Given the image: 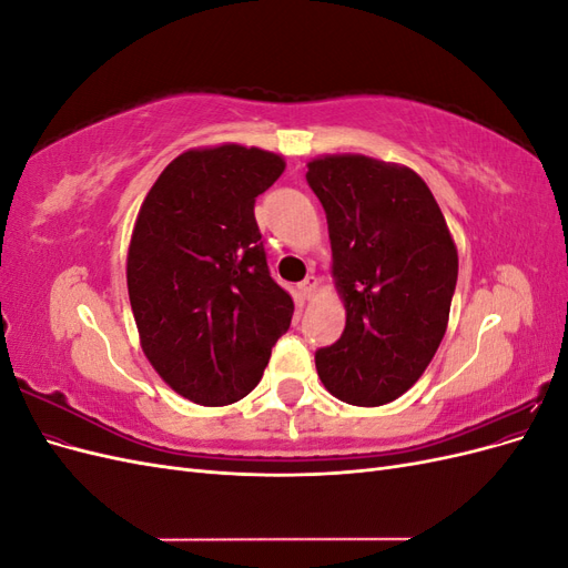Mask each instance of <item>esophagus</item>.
Returning <instances> with one entry per match:
<instances>
[{
	"label": "esophagus",
	"instance_id": "34e87169",
	"mask_svg": "<svg viewBox=\"0 0 568 568\" xmlns=\"http://www.w3.org/2000/svg\"><path fill=\"white\" fill-rule=\"evenodd\" d=\"M315 288H317V277H305L301 284H298V294H301V298H311L313 294H315Z\"/></svg>",
	"mask_w": 568,
	"mask_h": 568
}]
</instances>
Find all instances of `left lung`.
<instances>
[{
	"label": "left lung",
	"instance_id": "left-lung-1",
	"mask_svg": "<svg viewBox=\"0 0 568 568\" xmlns=\"http://www.w3.org/2000/svg\"><path fill=\"white\" fill-rule=\"evenodd\" d=\"M326 213L346 329L315 353L338 400L379 407L417 384L448 329L457 248L426 182L359 153L307 163Z\"/></svg>",
	"mask_w": 568,
	"mask_h": 568
}]
</instances>
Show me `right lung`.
Masks as SVG:
<instances>
[{
    "mask_svg": "<svg viewBox=\"0 0 568 568\" xmlns=\"http://www.w3.org/2000/svg\"><path fill=\"white\" fill-rule=\"evenodd\" d=\"M263 149H189L149 189L128 251L142 351L196 405L242 400L288 329L294 301L270 277L253 205L284 173Z\"/></svg>",
    "mask_w": 568,
    "mask_h": 568,
    "instance_id": "1",
    "label": "right lung"
}]
</instances>
